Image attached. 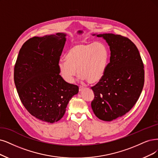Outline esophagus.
Here are the masks:
<instances>
[{"instance_id": "obj_1", "label": "esophagus", "mask_w": 158, "mask_h": 158, "mask_svg": "<svg viewBox=\"0 0 158 158\" xmlns=\"http://www.w3.org/2000/svg\"><path fill=\"white\" fill-rule=\"evenodd\" d=\"M85 88V87H83V86H79V91H81L83 89Z\"/></svg>"}]
</instances>
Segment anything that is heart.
Masks as SVG:
<instances>
[{
    "label": "heart",
    "instance_id": "heart-1",
    "mask_svg": "<svg viewBox=\"0 0 158 158\" xmlns=\"http://www.w3.org/2000/svg\"><path fill=\"white\" fill-rule=\"evenodd\" d=\"M108 60L109 51L102 43H79L69 49L66 60L59 62L58 70L67 83H72L78 73L81 79L93 84L103 76Z\"/></svg>",
    "mask_w": 158,
    "mask_h": 158
}]
</instances>
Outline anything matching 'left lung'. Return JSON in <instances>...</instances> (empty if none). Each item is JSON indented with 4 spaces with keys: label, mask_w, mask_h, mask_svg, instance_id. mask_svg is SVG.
<instances>
[{
    "label": "left lung",
    "mask_w": 158,
    "mask_h": 158,
    "mask_svg": "<svg viewBox=\"0 0 158 158\" xmlns=\"http://www.w3.org/2000/svg\"><path fill=\"white\" fill-rule=\"evenodd\" d=\"M95 35V34H93ZM109 45L110 62L102 79L91 87L93 112L104 121L121 117L136 103L144 83V64L136 45L118 34H98Z\"/></svg>",
    "instance_id": "obj_1"
}]
</instances>
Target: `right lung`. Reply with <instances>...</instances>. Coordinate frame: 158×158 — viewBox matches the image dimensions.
<instances>
[{
  "mask_svg": "<svg viewBox=\"0 0 158 158\" xmlns=\"http://www.w3.org/2000/svg\"><path fill=\"white\" fill-rule=\"evenodd\" d=\"M66 34L33 37L23 44L14 67V83L28 112L44 122L54 123L66 112L78 86L64 81L58 63Z\"/></svg>",
  "mask_w": 158,
  "mask_h": 158,
  "instance_id": "right-lung-1",
  "label": "right lung"
}]
</instances>
